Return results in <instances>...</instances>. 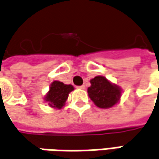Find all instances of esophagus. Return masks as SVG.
Returning a JSON list of instances; mask_svg holds the SVG:
<instances>
[{"mask_svg": "<svg viewBox=\"0 0 159 159\" xmlns=\"http://www.w3.org/2000/svg\"><path fill=\"white\" fill-rule=\"evenodd\" d=\"M77 88L82 89V90H84V89H85V86H84V85H81V86H78Z\"/></svg>", "mask_w": 159, "mask_h": 159, "instance_id": "1", "label": "esophagus"}]
</instances>
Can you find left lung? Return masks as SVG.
<instances>
[{"label": "left lung", "instance_id": "obj_1", "mask_svg": "<svg viewBox=\"0 0 159 159\" xmlns=\"http://www.w3.org/2000/svg\"><path fill=\"white\" fill-rule=\"evenodd\" d=\"M91 86L87 89L90 99L99 108L109 109L120 102L121 88L102 75L91 79Z\"/></svg>", "mask_w": 159, "mask_h": 159}]
</instances>
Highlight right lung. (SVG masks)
<instances>
[{
	"label": "right lung",
	"instance_id": "add662e5",
	"mask_svg": "<svg viewBox=\"0 0 159 159\" xmlns=\"http://www.w3.org/2000/svg\"><path fill=\"white\" fill-rule=\"evenodd\" d=\"M74 86L71 84H65L59 81L52 82L49 87V91L45 96V102L54 109H62L66 104L68 95L74 90Z\"/></svg>",
	"mask_w": 159,
	"mask_h": 159
}]
</instances>
